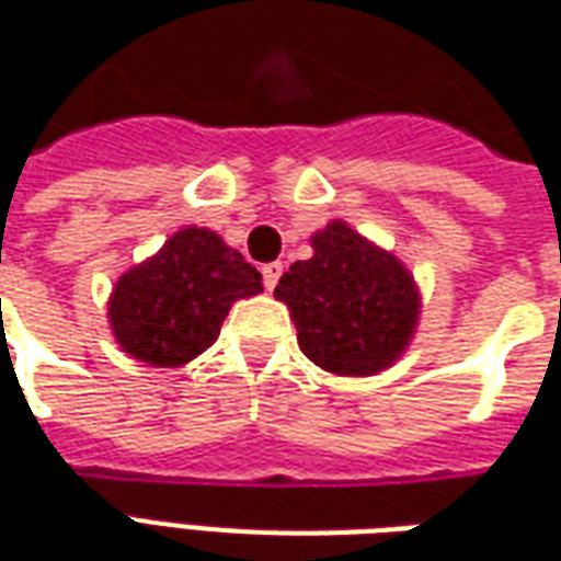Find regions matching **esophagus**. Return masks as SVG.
<instances>
[{"instance_id":"obj_1","label":"esophagus","mask_w":561,"mask_h":561,"mask_svg":"<svg viewBox=\"0 0 561 561\" xmlns=\"http://www.w3.org/2000/svg\"><path fill=\"white\" fill-rule=\"evenodd\" d=\"M282 261H273V264H264V267H261V276H264V288H267V291H273V288H276V285H279V276H282Z\"/></svg>"}]
</instances>
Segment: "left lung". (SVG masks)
I'll list each match as a JSON object with an SVG mask.
<instances>
[{"instance_id":"1","label":"left lung","mask_w":561,"mask_h":561,"mask_svg":"<svg viewBox=\"0 0 561 561\" xmlns=\"http://www.w3.org/2000/svg\"><path fill=\"white\" fill-rule=\"evenodd\" d=\"M316 255L294 261L276 285L288 304L304 354L336 376H373L390 366L417 324L409 270L366 243L345 221L312 237Z\"/></svg>"}]
</instances>
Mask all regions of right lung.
Wrapping results in <instances>:
<instances>
[{"label": "right lung", "instance_id": "obj_1", "mask_svg": "<svg viewBox=\"0 0 561 561\" xmlns=\"http://www.w3.org/2000/svg\"><path fill=\"white\" fill-rule=\"evenodd\" d=\"M261 291V273L207 228L176 231L128 270L111 297V328L131 357L180 366L216 342L233 300Z\"/></svg>", "mask_w": 561, "mask_h": 561}]
</instances>
